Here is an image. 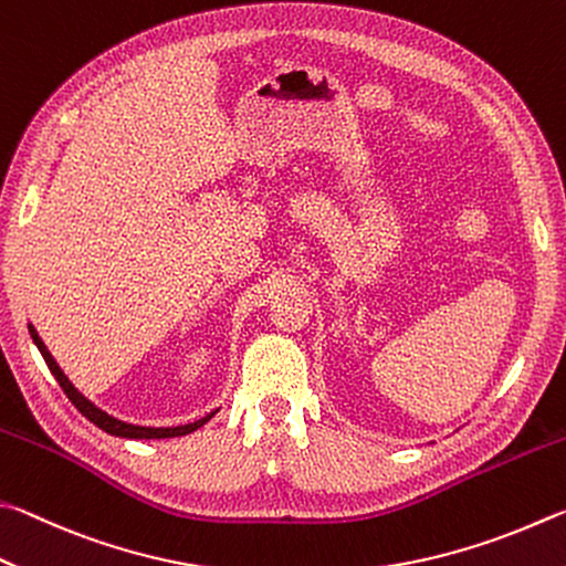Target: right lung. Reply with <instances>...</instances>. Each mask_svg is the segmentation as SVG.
<instances>
[{"instance_id": "right-lung-1", "label": "right lung", "mask_w": 566, "mask_h": 566, "mask_svg": "<svg viewBox=\"0 0 566 566\" xmlns=\"http://www.w3.org/2000/svg\"><path fill=\"white\" fill-rule=\"evenodd\" d=\"M29 335H32L34 345L39 348V353H42V358H44V363L49 365V370H52L56 382L62 385V390L66 392V398L74 402V408H76L78 412H82L88 422H94L98 430L114 434V438H126V440H166V438H181V434H188V432H193V430L201 428V424H206V422L211 420L213 415L218 412V410H213V412H208L206 418L196 420V422H188V424H178V428H144V424H132V422L118 420V418H114V415H108L106 410L96 408V405H94L92 400H88L86 395H82V392H78V390L74 388V382L66 378L62 368H59V363L54 360V355L49 353L44 340L39 338V333H36V328H34L32 323H29Z\"/></svg>"}]
</instances>
